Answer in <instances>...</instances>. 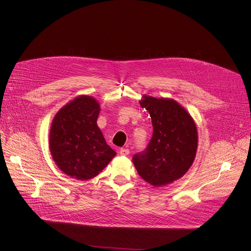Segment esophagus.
<instances>
[{
    "instance_id": "esophagus-1",
    "label": "esophagus",
    "mask_w": 251,
    "mask_h": 251,
    "mask_svg": "<svg viewBox=\"0 0 251 251\" xmlns=\"http://www.w3.org/2000/svg\"><path fill=\"white\" fill-rule=\"evenodd\" d=\"M119 153H120V155H122V156H127V155L130 153V150L127 149V148H121L120 151H119Z\"/></svg>"
}]
</instances>
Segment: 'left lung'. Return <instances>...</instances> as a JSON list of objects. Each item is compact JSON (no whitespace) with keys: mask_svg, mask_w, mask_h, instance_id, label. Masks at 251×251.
Wrapping results in <instances>:
<instances>
[{"mask_svg":"<svg viewBox=\"0 0 251 251\" xmlns=\"http://www.w3.org/2000/svg\"><path fill=\"white\" fill-rule=\"evenodd\" d=\"M140 105L151 117L153 135L147 148L133 156L142 178L154 187L182 177L192 166L198 131L191 115L173 99L144 96Z\"/></svg>","mask_w":251,"mask_h":251,"instance_id":"1","label":"left lung"}]
</instances>
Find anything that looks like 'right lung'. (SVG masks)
Listing matches in <instances>:
<instances>
[{"label":"right lung","mask_w":251,"mask_h":251,"mask_svg":"<svg viewBox=\"0 0 251 251\" xmlns=\"http://www.w3.org/2000/svg\"><path fill=\"white\" fill-rule=\"evenodd\" d=\"M98 102L86 95L67 103L53 118L50 149L57 167L77 180L96 176L115 157L97 126Z\"/></svg>","instance_id":"add662e5"}]
</instances>
